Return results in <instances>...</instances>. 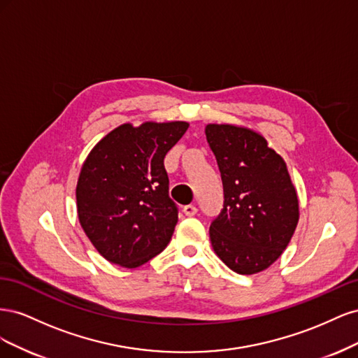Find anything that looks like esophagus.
<instances>
[{
  "label": "esophagus",
  "instance_id": "1",
  "mask_svg": "<svg viewBox=\"0 0 358 358\" xmlns=\"http://www.w3.org/2000/svg\"><path fill=\"white\" fill-rule=\"evenodd\" d=\"M182 212L185 213L187 216H194L197 213V208L194 204H187V206H183V209H182Z\"/></svg>",
  "mask_w": 358,
  "mask_h": 358
}]
</instances>
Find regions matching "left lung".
<instances>
[{
    "instance_id": "left-lung-1",
    "label": "left lung",
    "mask_w": 358,
    "mask_h": 358,
    "mask_svg": "<svg viewBox=\"0 0 358 358\" xmlns=\"http://www.w3.org/2000/svg\"><path fill=\"white\" fill-rule=\"evenodd\" d=\"M204 133L224 188L209 229L212 246L233 272L258 273L280 257L299 222L285 161L248 128L209 124Z\"/></svg>"
}]
</instances>
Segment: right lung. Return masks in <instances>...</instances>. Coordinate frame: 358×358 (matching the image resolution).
Masks as SVG:
<instances>
[{"label": "right lung", "mask_w": 358, "mask_h": 358, "mask_svg": "<svg viewBox=\"0 0 358 358\" xmlns=\"http://www.w3.org/2000/svg\"><path fill=\"white\" fill-rule=\"evenodd\" d=\"M188 127L182 121L124 124L86 158L76 188L78 215L107 262L138 267L169 245L179 210L169 197L164 157Z\"/></svg>", "instance_id": "add662e5"}]
</instances>
